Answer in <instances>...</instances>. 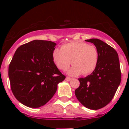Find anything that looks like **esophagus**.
<instances>
[{"label":"esophagus","instance_id":"1","mask_svg":"<svg viewBox=\"0 0 129 129\" xmlns=\"http://www.w3.org/2000/svg\"><path fill=\"white\" fill-rule=\"evenodd\" d=\"M66 81H71L72 80V78H70V77H66Z\"/></svg>","mask_w":129,"mask_h":129}]
</instances>
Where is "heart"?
Instances as JSON below:
<instances>
[{
    "mask_svg": "<svg viewBox=\"0 0 129 129\" xmlns=\"http://www.w3.org/2000/svg\"><path fill=\"white\" fill-rule=\"evenodd\" d=\"M53 62L59 70L68 71L71 76L88 75L96 68L99 60L98 51L94 45L83 42H71L63 44L61 49H55L52 53Z\"/></svg>",
    "mask_w": 129,
    "mask_h": 129,
    "instance_id": "1",
    "label": "heart"
}]
</instances>
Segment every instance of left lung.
Here are the masks:
<instances>
[{"mask_svg": "<svg viewBox=\"0 0 129 129\" xmlns=\"http://www.w3.org/2000/svg\"><path fill=\"white\" fill-rule=\"evenodd\" d=\"M98 51V63L90 75L79 78L80 85L75 90L79 101L85 107L98 110L110 103L121 83L119 57L114 49L98 39L86 40Z\"/></svg>", "mask_w": 129, "mask_h": 129, "instance_id": "left-lung-1", "label": "left lung"}]
</instances>
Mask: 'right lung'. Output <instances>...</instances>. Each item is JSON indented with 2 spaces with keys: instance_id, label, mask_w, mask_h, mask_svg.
Segmentation results:
<instances>
[{
  "instance_id": "add662e5",
  "label": "right lung",
  "mask_w": 129,
  "mask_h": 129,
  "mask_svg": "<svg viewBox=\"0 0 129 129\" xmlns=\"http://www.w3.org/2000/svg\"><path fill=\"white\" fill-rule=\"evenodd\" d=\"M56 44L34 40L19 46L9 65L11 89L16 99L25 106L44 105L56 92L57 85L64 80L52 59Z\"/></svg>"
}]
</instances>
